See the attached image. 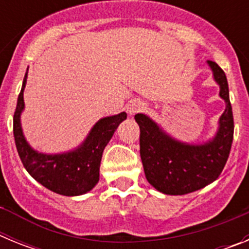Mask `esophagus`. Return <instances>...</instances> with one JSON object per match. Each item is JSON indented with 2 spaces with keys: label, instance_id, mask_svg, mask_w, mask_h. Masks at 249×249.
Wrapping results in <instances>:
<instances>
[{
  "label": "esophagus",
  "instance_id": "34e87169",
  "mask_svg": "<svg viewBox=\"0 0 249 249\" xmlns=\"http://www.w3.org/2000/svg\"><path fill=\"white\" fill-rule=\"evenodd\" d=\"M144 108H146V107H144V103L142 102V101L135 100L131 101V102L128 103V106H127V112L129 113V116H135L136 113H140V112L143 111Z\"/></svg>",
  "mask_w": 249,
  "mask_h": 249
}]
</instances>
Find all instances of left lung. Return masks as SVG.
<instances>
[{
	"mask_svg": "<svg viewBox=\"0 0 249 249\" xmlns=\"http://www.w3.org/2000/svg\"><path fill=\"white\" fill-rule=\"evenodd\" d=\"M213 78L219 85V96L226 109L219 118L218 131L203 144H190L175 140L146 114L137 113L140 126V153L147 181L164 195L181 196L198 191L215 181L223 171L233 142L232 106L226 73L208 61Z\"/></svg>",
	"mask_w": 249,
	"mask_h": 249,
	"instance_id": "8db88e82",
	"label": "left lung"
}]
</instances>
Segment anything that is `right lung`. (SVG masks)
<instances>
[{
    "label": "right lung",
    "instance_id": "right-lung-1",
    "mask_svg": "<svg viewBox=\"0 0 249 249\" xmlns=\"http://www.w3.org/2000/svg\"><path fill=\"white\" fill-rule=\"evenodd\" d=\"M27 72L13 114V136L22 163L32 177L50 191L62 196H80L89 192L100 179V164L105 147L120 123L127 118L126 112L101 118L87 138L74 151L46 155L35 151L27 143L21 127V113L25 108L23 91Z\"/></svg>",
    "mask_w": 249,
    "mask_h": 249
}]
</instances>
